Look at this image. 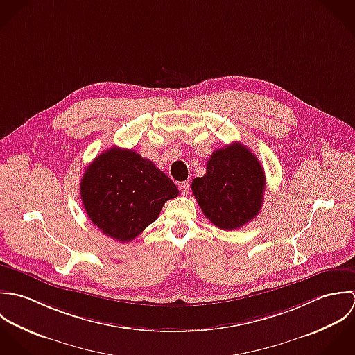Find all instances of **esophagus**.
<instances>
[{
	"label": "esophagus",
	"instance_id": "obj_1",
	"mask_svg": "<svg viewBox=\"0 0 355 355\" xmlns=\"http://www.w3.org/2000/svg\"><path fill=\"white\" fill-rule=\"evenodd\" d=\"M180 189L182 195H188L189 193V181H184L180 184Z\"/></svg>",
	"mask_w": 355,
	"mask_h": 355
}]
</instances>
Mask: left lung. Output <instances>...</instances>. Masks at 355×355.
<instances>
[{
	"label": "left lung",
	"mask_w": 355,
	"mask_h": 355,
	"mask_svg": "<svg viewBox=\"0 0 355 355\" xmlns=\"http://www.w3.org/2000/svg\"><path fill=\"white\" fill-rule=\"evenodd\" d=\"M191 187L207 219L223 230H234L261 211L266 177L257 156L233 142L214 150L206 175L196 177Z\"/></svg>",
	"instance_id": "obj_1"
}]
</instances>
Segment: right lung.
Instances as JSON below:
<instances>
[{
  "label": "right lung",
  "mask_w": 355,
  "mask_h": 355,
  "mask_svg": "<svg viewBox=\"0 0 355 355\" xmlns=\"http://www.w3.org/2000/svg\"><path fill=\"white\" fill-rule=\"evenodd\" d=\"M79 189L93 225L122 243L137 237L157 219L163 205L178 195L175 184L153 162L118 146L87 166Z\"/></svg>",
  "instance_id": "1"
}]
</instances>
